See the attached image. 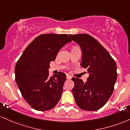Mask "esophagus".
<instances>
[{"label":"esophagus","instance_id":"obj_1","mask_svg":"<svg viewBox=\"0 0 130 130\" xmlns=\"http://www.w3.org/2000/svg\"><path fill=\"white\" fill-rule=\"evenodd\" d=\"M66 77H67V79H68V80L71 79V78H72V77H71V75H69V74H67V75H66Z\"/></svg>","mask_w":130,"mask_h":130}]
</instances>
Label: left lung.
I'll return each mask as SVG.
<instances>
[{"instance_id": "8db88e82", "label": "left lung", "mask_w": 130, "mask_h": 130, "mask_svg": "<svg viewBox=\"0 0 130 130\" xmlns=\"http://www.w3.org/2000/svg\"><path fill=\"white\" fill-rule=\"evenodd\" d=\"M69 36L80 46V65L89 74L85 83L80 78H72L75 103L83 110H97L106 104L113 93L117 77L116 62L109 52L90 35L80 34Z\"/></svg>"}]
</instances>
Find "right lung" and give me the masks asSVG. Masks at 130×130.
Instances as JSON below:
<instances>
[{"mask_svg":"<svg viewBox=\"0 0 130 130\" xmlns=\"http://www.w3.org/2000/svg\"><path fill=\"white\" fill-rule=\"evenodd\" d=\"M71 42L67 34L40 35L27 46L17 61L16 82L23 97L33 109L50 110L60 100L66 75L58 72L50 78L48 69L59 50Z\"/></svg>","mask_w":130,"mask_h":130,"instance_id":"obj_1","label":"right lung"}]
</instances>
